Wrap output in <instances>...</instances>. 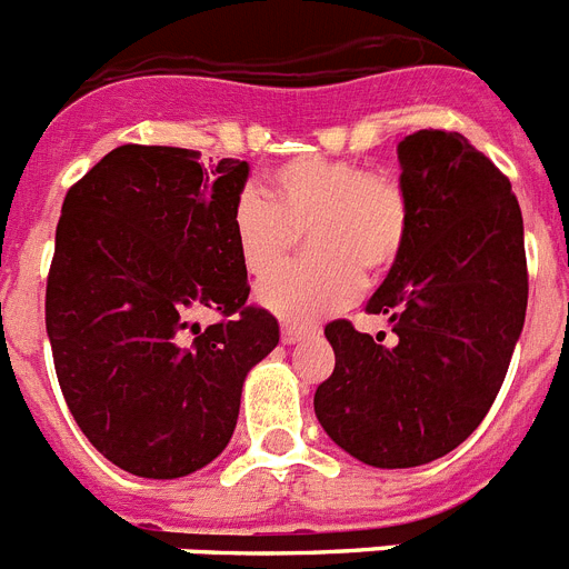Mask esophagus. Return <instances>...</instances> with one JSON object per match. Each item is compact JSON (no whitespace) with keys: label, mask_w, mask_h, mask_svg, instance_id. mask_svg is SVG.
I'll return each mask as SVG.
<instances>
[{"label":"esophagus","mask_w":569,"mask_h":569,"mask_svg":"<svg viewBox=\"0 0 569 569\" xmlns=\"http://www.w3.org/2000/svg\"><path fill=\"white\" fill-rule=\"evenodd\" d=\"M310 333H313V328H302V325H281V342L284 345H293V342H299V339H305V337H310Z\"/></svg>","instance_id":"34e87169"}]
</instances>
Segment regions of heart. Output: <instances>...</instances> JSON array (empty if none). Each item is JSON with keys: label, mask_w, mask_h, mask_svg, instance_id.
<instances>
[{"label": "heart", "mask_w": 569, "mask_h": 569, "mask_svg": "<svg viewBox=\"0 0 569 569\" xmlns=\"http://www.w3.org/2000/svg\"><path fill=\"white\" fill-rule=\"evenodd\" d=\"M409 221V192L395 172L305 154L270 172V201L256 189L236 198L230 236L247 273L267 276L295 232H306L311 259L261 281L256 299L284 322L308 325L353 302L362 270L382 276L400 259Z\"/></svg>", "instance_id": "heart-1"}]
</instances>
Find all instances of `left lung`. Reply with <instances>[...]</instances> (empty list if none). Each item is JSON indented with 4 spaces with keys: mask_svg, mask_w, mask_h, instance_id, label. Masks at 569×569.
<instances>
[{
    "mask_svg": "<svg viewBox=\"0 0 569 569\" xmlns=\"http://www.w3.org/2000/svg\"><path fill=\"white\" fill-rule=\"evenodd\" d=\"M397 158L409 238L366 305L395 337L328 325L337 366L313 397L333 443L377 469L431 463L478 429L527 317L523 218L507 174L440 129L400 140Z\"/></svg>",
    "mask_w": 569,
    "mask_h": 569,
    "instance_id": "1",
    "label": "left lung"
}]
</instances>
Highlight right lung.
<instances>
[{
	"label": "right lung",
	"mask_w": 569,
	"mask_h": 569,
	"mask_svg": "<svg viewBox=\"0 0 569 569\" xmlns=\"http://www.w3.org/2000/svg\"><path fill=\"white\" fill-rule=\"evenodd\" d=\"M126 143L68 189L46 290L62 397L103 458L138 478L192 475L230 443L241 388L279 345L250 308L230 210L250 163ZM226 317L200 331L194 317Z\"/></svg>",
	"instance_id": "add662e5"
}]
</instances>
